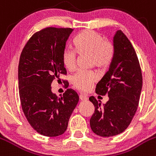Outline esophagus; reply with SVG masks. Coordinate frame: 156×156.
<instances>
[{
	"instance_id": "obj_1",
	"label": "esophagus",
	"mask_w": 156,
	"mask_h": 156,
	"mask_svg": "<svg viewBox=\"0 0 156 156\" xmlns=\"http://www.w3.org/2000/svg\"><path fill=\"white\" fill-rule=\"evenodd\" d=\"M79 98H80V99L81 100V101H87V100L88 99L87 96L85 94H80L79 95Z\"/></svg>"
}]
</instances>
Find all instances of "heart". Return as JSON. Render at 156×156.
Here are the masks:
<instances>
[{"label": "heart", "instance_id": "obj_1", "mask_svg": "<svg viewBox=\"0 0 156 156\" xmlns=\"http://www.w3.org/2000/svg\"><path fill=\"white\" fill-rule=\"evenodd\" d=\"M75 51L66 48L62 55V62L68 71L76 68L77 53L90 55V65L99 69H107L111 64L115 55L114 45L109 39L94 30H86L78 34L74 40ZM99 79V75L94 70H81L72 78V83L77 89L88 91Z\"/></svg>", "mask_w": 156, "mask_h": 156}]
</instances>
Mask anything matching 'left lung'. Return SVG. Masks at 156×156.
<instances>
[{
	"label": "left lung",
	"instance_id": "8db88e82",
	"mask_svg": "<svg viewBox=\"0 0 156 156\" xmlns=\"http://www.w3.org/2000/svg\"><path fill=\"white\" fill-rule=\"evenodd\" d=\"M114 43V60L96 88L98 95H108L109 100L101 106L94 96L89 98L95 107L90 120L91 129L101 137L122 133L130 125L138 107L143 83L137 54L122 30L117 32Z\"/></svg>",
	"mask_w": 156,
	"mask_h": 156
}]
</instances>
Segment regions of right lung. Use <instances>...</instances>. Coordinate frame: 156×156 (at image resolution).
<instances>
[{
	"instance_id": "obj_1",
	"label": "right lung",
	"mask_w": 156,
	"mask_h": 156,
	"mask_svg": "<svg viewBox=\"0 0 156 156\" xmlns=\"http://www.w3.org/2000/svg\"><path fill=\"white\" fill-rule=\"evenodd\" d=\"M73 31L72 28L54 27L37 31L24 45L19 60V87L22 111L31 127L48 137L64 133L79 100L73 90L67 89L63 96L57 97L51 87L59 75H66L62 55Z\"/></svg>"
}]
</instances>
